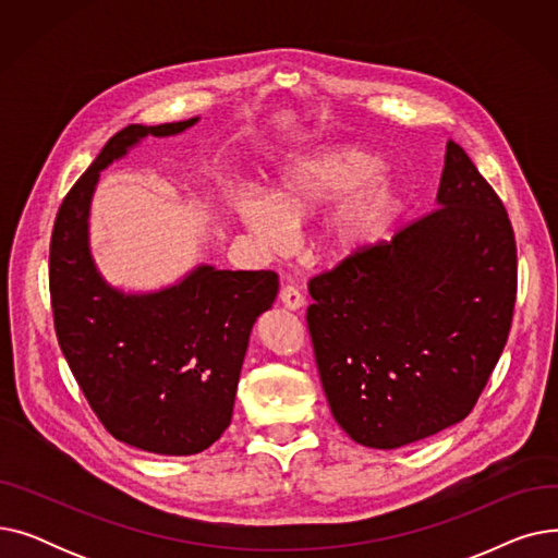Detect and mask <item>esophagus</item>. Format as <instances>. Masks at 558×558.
Instances as JSON below:
<instances>
[{"label": "esophagus", "mask_w": 558, "mask_h": 558, "mask_svg": "<svg viewBox=\"0 0 558 558\" xmlns=\"http://www.w3.org/2000/svg\"><path fill=\"white\" fill-rule=\"evenodd\" d=\"M280 303L287 307V310H301L305 305V296L301 294V291L294 287V284H284L280 289Z\"/></svg>", "instance_id": "34e87169"}]
</instances>
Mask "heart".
Returning a JSON list of instances; mask_svg holds the SVG:
<instances>
[{"instance_id": "obj_1", "label": "heart", "mask_w": 558, "mask_h": 558, "mask_svg": "<svg viewBox=\"0 0 558 558\" xmlns=\"http://www.w3.org/2000/svg\"><path fill=\"white\" fill-rule=\"evenodd\" d=\"M379 169L383 160L362 146H320L284 165L267 194L234 192L230 208L264 246L282 251L289 228L310 223L335 204L320 223L318 246L343 259L383 238L402 205L400 185Z\"/></svg>"}]
</instances>
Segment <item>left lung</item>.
Wrapping results in <instances>:
<instances>
[{
    "label": "left lung",
    "mask_w": 558,
    "mask_h": 558,
    "mask_svg": "<svg viewBox=\"0 0 558 558\" xmlns=\"http://www.w3.org/2000/svg\"><path fill=\"white\" fill-rule=\"evenodd\" d=\"M436 205L307 284L320 385L335 421L366 448H402L463 421L511 330L513 228L452 140Z\"/></svg>",
    "instance_id": "8db88e82"
}]
</instances>
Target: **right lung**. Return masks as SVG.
Masks as SVG:
<instances>
[{
  "instance_id": "add662e5",
  "label": "right lung",
  "mask_w": 558,
  "mask_h": 558,
  "mask_svg": "<svg viewBox=\"0 0 558 558\" xmlns=\"http://www.w3.org/2000/svg\"><path fill=\"white\" fill-rule=\"evenodd\" d=\"M196 122L112 135L63 198L49 246L56 337L83 396L117 441L169 457L203 452L230 425L248 337L276 301L278 276L201 264L171 287L126 294L99 274L87 219L108 165L146 135H179Z\"/></svg>"
}]
</instances>
